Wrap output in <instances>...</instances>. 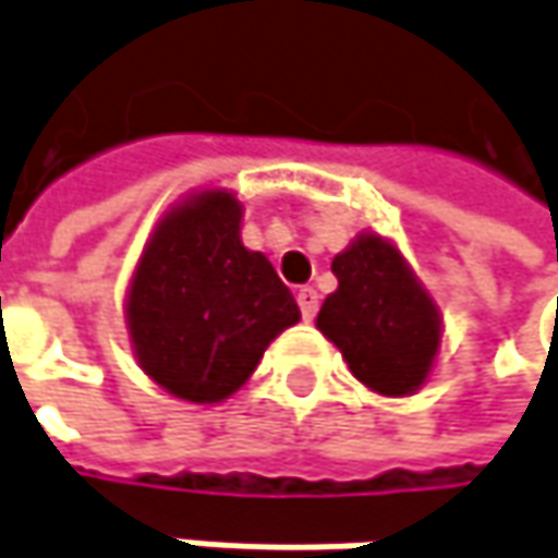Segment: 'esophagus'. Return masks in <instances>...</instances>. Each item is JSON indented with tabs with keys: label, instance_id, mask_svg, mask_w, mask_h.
<instances>
[{
	"label": "esophagus",
	"instance_id": "34e87169",
	"mask_svg": "<svg viewBox=\"0 0 558 558\" xmlns=\"http://www.w3.org/2000/svg\"><path fill=\"white\" fill-rule=\"evenodd\" d=\"M296 303H300V312H303L306 322L315 318V312H318V293H315L312 287H300V290H296Z\"/></svg>",
	"mask_w": 558,
	"mask_h": 558
}]
</instances>
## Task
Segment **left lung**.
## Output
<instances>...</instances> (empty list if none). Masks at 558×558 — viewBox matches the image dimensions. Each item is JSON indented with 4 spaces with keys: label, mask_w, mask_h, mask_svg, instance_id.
Segmentation results:
<instances>
[{
    "label": "left lung",
    "mask_w": 558,
    "mask_h": 558,
    "mask_svg": "<svg viewBox=\"0 0 558 558\" xmlns=\"http://www.w3.org/2000/svg\"><path fill=\"white\" fill-rule=\"evenodd\" d=\"M338 290L318 310V331L369 391L408 398L426 385L442 347V312L401 248L360 233L335 255Z\"/></svg>",
    "instance_id": "8db88e82"
}]
</instances>
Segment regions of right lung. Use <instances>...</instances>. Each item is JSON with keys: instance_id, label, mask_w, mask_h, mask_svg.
Instances as JSON below:
<instances>
[{"instance_id": "obj_1", "label": "right lung", "mask_w": 558, "mask_h": 558, "mask_svg": "<svg viewBox=\"0 0 558 558\" xmlns=\"http://www.w3.org/2000/svg\"><path fill=\"white\" fill-rule=\"evenodd\" d=\"M243 202L202 189L163 214L125 293L132 353L163 391L220 404L246 385L300 306L262 252L243 246Z\"/></svg>"}]
</instances>
